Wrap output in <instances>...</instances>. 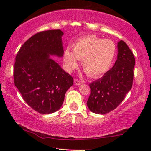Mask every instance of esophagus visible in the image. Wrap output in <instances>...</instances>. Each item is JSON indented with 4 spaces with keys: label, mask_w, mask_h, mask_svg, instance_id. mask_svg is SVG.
<instances>
[{
    "label": "esophagus",
    "mask_w": 151,
    "mask_h": 151,
    "mask_svg": "<svg viewBox=\"0 0 151 151\" xmlns=\"http://www.w3.org/2000/svg\"><path fill=\"white\" fill-rule=\"evenodd\" d=\"M74 84H75V85H80V84H82V83H81L80 81H79V80H78V79H74Z\"/></svg>",
    "instance_id": "esophagus-1"
}]
</instances>
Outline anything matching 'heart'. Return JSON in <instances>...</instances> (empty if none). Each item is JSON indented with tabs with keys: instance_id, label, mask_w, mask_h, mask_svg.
Returning a JSON list of instances; mask_svg holds the SVG:
<instances>
[{
	"instance_id": "heart-1",
	"label": "heart",
	"mask_w": 151,
	"mask_h": 151,
	"mask_svg": "<svg viewBox=\"0 0 151 151\" xmlns=\"http://www.w3.org/2000/svg\"><path fill=\"white\" fill-rule=\"evenodd\" d=\"M117 53L116 45L109 39L95 35L79 38L73 44V52L66 48L63 54L66 70L71 72L78 67V60L91 77H99L111 70Z\"/></svg>"
}]
</instances>
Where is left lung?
<instances>
[{"label": "left lung", "instance_id": "left-lung-1", "mask_svg": "<svg viewBox=\"0 0 151 151\" xmlns=\"http://www.w3.org/2000/svg\"><path fill=\"white\" fill-rule=\"evenodd\" d=\"M117 60L114 67L99 79L89 84L88 108L91 112L105 114L115 109L133 85L135 58L123 40L118 42Z\"/></svg>", "mask_w": 151, "mask_h": 151}]
</instances>
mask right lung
Instances as JSON below:
<instances>
[{"mask_svg": "<svg viewBox=\"0 0 151 151\" xmlns=\"http://www.w3.org/2000/svg\"><path fill=\"white\" fill-rule=\"evenodd\" d=\"M63 35L60 30L38 32L22 45L15 58V86L24 101L40 114L58 111L66 91L73 85L72 76L51 58L63 56Z\"/></svg>", "mask_w": 151, "mask_h": 151, "instance_id": "right-lung-1", "label": "right lung"}]
</instances>
